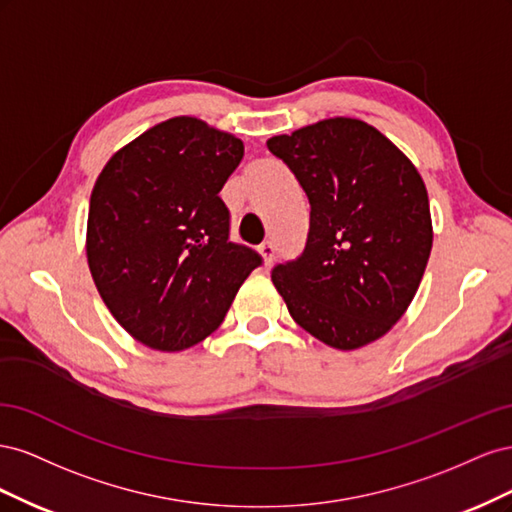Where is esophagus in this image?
<instances>
[{
	"label": "esophagus",
	"mask_w": 512,
	"mask_h": 512,
	"mask_svg": "<svg viewBox=\"0 0 512 512\" xmlns=\"http://www.w3.org/2000/svg\"><path fill=\"white\" fill-rule=\"evenodd\" d=\"M260 254H262V260H265V265L271 267V262L275 258V245L271 241H265L260 245Z\"/></svg>",
	"instance_id": "esophagus-1"
}]
</instances>
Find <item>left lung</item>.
<instances>
[{"label": "left lung", "mask_w": 512, "mask_h": 512, "mask_svg": "<svg viewBox=\"0 0 512 512\" xmlns=\"http://www.w3.org/2000/svg\"><path fill=\"white\" fill-rule=\"evenodd\" d=\"M309 198L303 254L271 280L292 320L356 350L406 314L431 254L429 198L416 166L374 126L322 119L267 141Z\"/></svg>", "instance_id": "obj_1"}]
</instances>
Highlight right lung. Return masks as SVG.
Listing matches in <instances>:
<instances>
[{
    "label": "right lung",
    "mask_w": 512,
    "mask_h": 512,
    "mask_svg": "<svg viewBox=\"0 0 512 512\" xmlns=\"http://www.w3.org/2000/svg\"><path fill=\"white\" fill-rule=\"evenodd\" d=\"M241 158L235 134L183 115L121 147L98 175L87 215L89 271L136 342L160 352L203 342L262 262L228 241L220 190Z\"/></svg>",
    "instance_id": "1"
}]
</instances>
